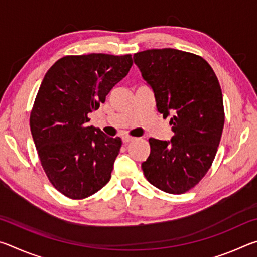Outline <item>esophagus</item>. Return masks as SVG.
<instances>
[{"label":"esophagus","mask_w":257,"mask_h":257,"mask_svg":"<svg viewBox=\"0 0 257 257\" xmlns=\"http://www.w3.org/2000/svg\"><path fill=\"white\" fill-rule=\"evenodd\" d=\"M132 141H134V137H130V136H127V135H125V136H122V142L124 143H130Z\"/></svg>","instance_id":"esophagus-1"}]
</instances>
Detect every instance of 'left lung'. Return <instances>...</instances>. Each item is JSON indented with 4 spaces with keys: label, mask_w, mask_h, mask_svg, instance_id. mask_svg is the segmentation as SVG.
I'll return each instance as SVG.
<instances>
[{
    "label": "left lung",
    "mask_w": 257,
    "mask_h": 257,
    "mask_svg": "<svg viewBox=\"0 0 257 257\" xmlns=\"http://www.w3.org/2000/svg\"><path fill=\"white\" fill-rule=\"evenodd\" d=\"M143 79L154 93L163 118L171 115L170 141L150 138L151 153L142 163L156 188L184 194L206 175L224 125L223 97L214 71L201 56L175 49L134 54Z\"/></svg>",
    "instance_id": "left-lung-1"
}]
</instances>
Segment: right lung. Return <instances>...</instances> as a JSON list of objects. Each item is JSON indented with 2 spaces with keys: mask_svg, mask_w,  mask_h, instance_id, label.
Segmentation results:
<instances>
[{
  "mask_svg": "<svg viewBox=\"0 0 257 257\" xmlns=\"http://www.w3.org/2000/svg\"><path fill=\"white\" fill-rule=\"evenodd\" d=\"M132 66L130 54L68 55L45 73L30 130L47 178L64 196L86 198L110 181L122 142L86 123Z\"/></svg>",
  "mask_w": 257,
  "mask_h": 257,
  "instance_id": "1",
  "label": "right lung"
}]
</instances>
